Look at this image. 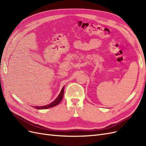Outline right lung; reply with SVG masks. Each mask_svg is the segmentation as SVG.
Here are the masks:
<instances>
[{
	"mask_svg": "<svg viewBox=\"0 0 146 146\" xmlns=\"http://www.w3.org/2000/svg\"><path fill=\"white\" fill-rule=\"evenodd\" d=\"M63 95H64V87L62 88V90H61L60 93L58 95V96L57 97V98L54 102H53L50 103V104H48V105H47L40 106V107H33L35 108H36V109L44 110V109H47V108H51V107H55V106L57 105L60 103V102L61 101V100L63 99Z\"/></svg>",
	"mask_w": 146,
	"mask_h": 146,
	"instance_id": "add662e5",
	"label": "right lung"
}]
</instances>
